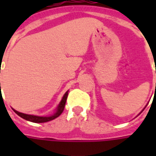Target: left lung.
<instances>
[{"mask_svg":"<svg viewBox=\"0 0 156 156\" xmlns=\"http://www.w3.org/2000/svg\"><path fill=\"white\" fill-rule=\"evenodd\" d=\"M155 90H156V85H155ZM144 108H145V107L144 108ZM144 109H143V110H144ZM143 110H142V111H143ZM142 111H141V112H142ZM141 112H140V113H141Z\"/></svg>","mask_w":156,"mask_h":156,"instance_id":"left-lung-1","label":"left lung"}]
</instances>
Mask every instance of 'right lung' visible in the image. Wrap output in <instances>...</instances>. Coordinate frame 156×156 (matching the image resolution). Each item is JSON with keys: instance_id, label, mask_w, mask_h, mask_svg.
Instances as JSON below:
<instances>
[{"instance_id": "1", "label": "right lung", "mask_w": 156, "mask_h": 156, "mask_svg": "<svg viewBox=\"0 0 156 156\" xmlns=\"http://www.w3.org/2000/svg\"><path fill=\"white\" fill-rule=\"evenodd\" d=\"M68 95V90L65 93L63 97L62 98V100L58 104V107L56 108V111H55L54 114L52 115H50V116H37V115H27V114H23V113H21V112L16 111L14 108H12V109L14 110V112H15L16 115H19L20 117H22V119H24L26 120L30 121V122H33V123H45V122H48V121H51L52 119H56V118H58L62 113L63 109H64L65 104H66V101H67Z\"/></svg>"}]
</instances>
